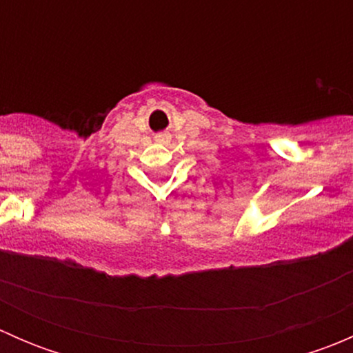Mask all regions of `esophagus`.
<instances>
[{"label":"esophagus","mask_w":353,"mask_h":353,"mask_svg":"<svg viewBox=\"0 0 353 353\" xmlns=\"http://www.w3.org/2000/svg\"><path fill=\"white\" fill-rule=\"evenodd\" d=\"M160 140H169V134H167V133H163V134H160Z\"/></svg>","instance_id":"34e87169"}]
</instances>
